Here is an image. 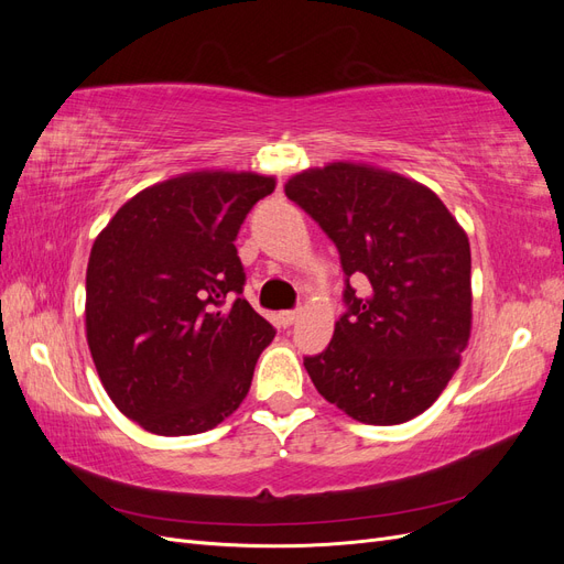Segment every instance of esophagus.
I'll return each mask as SVG.
<instances>
[{
	"instance_id": "34e87169",
	"label": "esophagus",
	"mask_w": 564,
	"mask_h": 564,
	"mask_svg": "<svg viewBox=\"0 0 564 564\" xmlns=\"http://www.w3.org/2000/svg\"><path fill=\"white\" fill-rule=\"evenodd\" d=\"M296 319H299V311H284V313H280V324H282V327H292Z\"/></svg>"
}]
</instances>
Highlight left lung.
Here are the masks:
<instances>
[{
  "label": "left lung",
  "mask_w": 564,
  "mask_h": 564,
  "mask_svg": "<svg viewBox=\"0 0 564 564\" xmlns=\"http://www.w3.org/2000/svg\"><path fill=\"white\" fill-rule=\"evenodd\" d=\"M284 193L332 237L348 278L327 350L303 360L317 392L371 425L423 414L470 338L466 230L431 187L362 162L305 169Z\"/></svg>",
  "instance_id": "8db88e82"
}]
</instances>
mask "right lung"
<instances>
[{
  "instance_id": "right-lung-1",
  "label": "right lung",
  "mask_w": 564,
  "mask_h": 564,
  "mask_svg": "<svg viewBox=\"0 0 564 564\" xmlns=\"http://www.w3.org/2000/svg\"><path fill=\"white\" fill-rule=\"evenodd\" d=\"M275 176L202 169L145 187L98 232L87 265V344L115 406L141 429L212 431L247 398L275 329L247 299L235 249ZM228 297L232 306L224 310Z\"/></svg>"
}]
</instances>
